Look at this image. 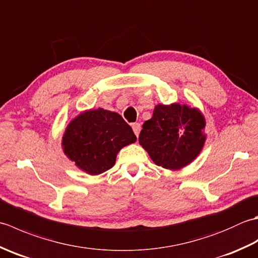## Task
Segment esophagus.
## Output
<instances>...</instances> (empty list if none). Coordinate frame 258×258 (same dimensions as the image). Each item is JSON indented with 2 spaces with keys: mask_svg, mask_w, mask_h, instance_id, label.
I'll use <instances>...</instances> for the list:
<instances>
[{
  "mask_svg": "<svg viewBox=\"0 0 258 258\" xmlns=\"http://www.w3.org/2000/svg\"><path fill=\"white\" fill-rule=\"evenodd\" d=\"M132 128H133V132L136 136H139L140 132H141V124L140 123H133L132 124Z\"/></svg>",
  "mask_w": 258,
  "mask_h": 258,
  "instance_id": "34e87169",
  "label": "esophagus"
}]
</instances>
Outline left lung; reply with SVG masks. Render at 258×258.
Masks as SVG:
<instances>
[{
  "mask_svg": "<svg viewBox=\"0 0 258 258\" xmlns=\"http://www.w3.org/2000/svg\"><path fill=\"white\" fill-rule=\"evenodd\" d=\"M204 127L205 118L197 108L158 104L143 124L139 142L156 165L177 171L199 156L206 140Z\"/></svg>",
  "mask_w": 258,
  "mask_h": 258,
  "instance_id": "left-lung-1",
  "label": "left lung"
}]
</instances>
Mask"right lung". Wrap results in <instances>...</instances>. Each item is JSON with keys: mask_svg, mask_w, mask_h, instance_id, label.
I'll use <instances>...</instances> for the list:
<instances>
[{"mask_svg": "<svg viewBox=\"0 0 258 258\" xmlns=\"http://www.w3.org/2000/svg\"><path fill=\"white\" fill-rule=\"evenodd\" d=\"M136 136L119 114L97 108L82 112L63 134L64 154L82 171L102 174L112 168L117 153L134 143Z\"/></svg>", "mask_w": 258, "mask_h": 258, "instance_id": "1", "label": "right lung"}]
</instances>
